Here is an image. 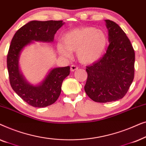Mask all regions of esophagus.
Wrapping results in <instances>:
<instances>
[{
	"mask_svg": "<svg viewBox=\"0 0 146 146\" xmlns=\"http://www.w3.org/2000/svg\"><path fill=\"white\" fill-rule=\"evenodd\" d=\"M78 67L76 66H75V65H72L70 66V70L72 72L76 70H78Z\"/></svg>",
	"mask_w": 146,
	"mask_h": 146,
	"instance_id": "34e87169",
	"label": "esophagus"
}]
</instances>
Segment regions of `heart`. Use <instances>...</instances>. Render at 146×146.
I'll use <instances>...</instances> for the list:
<instances>
[{
    "mask_svg": "<svg viewBox=\"0 0 146 146\" xmlns=\"http://www.w3.org/2000/svg\"><path fill=\"white\" fill-rule=\"evenodd\" d=\"M64 44L59 43L58 50L63 56L72 57V52H76L78 60L84 64L95 62L103 54L107 45L104 32L94 27L74 29L62 37Z\"/></svg>",
    "mask_w": 146,
    "mask_h": 146,
    "instance_id": "b5f03b06",
    "label": "heart"
}]
</instances>
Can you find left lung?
I'll list each match as a JSON object with an SVG mask.
<instances>
[{
    "mask_svg": "<svg viewBox=\"0 0 146 146\" xmlns=\"http://www.w3.org/2000/svg\"><path fill=\"white\" fill-rule=\"evenodd\" d=\"M110 44L102 58L86 66V94L96 102L121 99L134 78L135 52L129 40L114 22L105 20Z\"/></svg>",
    "mask_w": 146,
    "mask_h": 146,
    "instance_id": "8db88e82",
    "label": "left lung"
}]
</instances>
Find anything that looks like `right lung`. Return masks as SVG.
<instances>
[{
  "mask_svg": "<svg viewBox=\"0 0 146 146\" xmlns=\"http://www.w3.org/2000/svg\"><path fill=\"white\" fill-rule=\"evenodd\" d=\"M64 25L62 21H33L15 34L7 55V68L13 90L29 105L44 108L52 104L61 93L62 84L70 74V66L51 69L45 78L37 85L31 84L19 69L21 52L33 41L52 42L58 30Z\"/></svg>",
  "mask_w": 146,
  "mask_h": 146,
  "instance_id": "right-lung-1",
  "label": "right lung"
}]
</instances>
